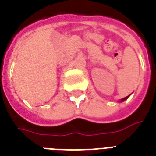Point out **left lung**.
Wrapping results in <instances>:
<instances>
[{
    "label": "left lung",
    "mask_w": 156,
    "mask_h": 156,
    "mask_svg": "<svg viewBox=\"0 0 156 156\" xmlns=\"http://www.w3.org/2000/svg\"><path fill=\"white\" fill-rule=\"evenodd\" d=\"M128 97H129V96H127V97H126V98H122V101H125L126 99H127V98H128Z\"/></svg>",
    "instance_id": "left-lung-1"
}]
</instances>
